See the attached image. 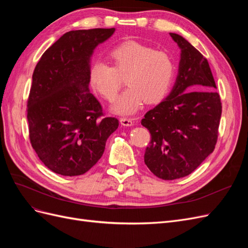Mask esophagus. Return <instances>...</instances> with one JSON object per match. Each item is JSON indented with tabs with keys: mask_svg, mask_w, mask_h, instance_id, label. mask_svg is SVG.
Instances as JSON below:
<instances>
[{
	"mask_svg": "<svg viewBox=\"0 0 248 248\" xmlns=\"http://www.w3.org/2000/svg\"><path fill=\"white\" fill-rule=\"evenodd\" d=\"M120 122L123 126H132L133 125V119L130 118H121L120 119Z\"/></svg>",
	"mask_w": 248,
	"mask_h": 248,
	"instance_id": "34e87169",
	"label": "esophagus"
}]
</instances>
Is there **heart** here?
<instances>
[{"label": "heart", "instance_id": "b5f03b06", "mask_svg": "<svg viewBox=\"0 0 248 248\" xmlns=\"http://www.w3.org/2000/svg\"><path fill=\"white\" fill-rule=\"evenodd\" d=\"M114 67L102 61L92 64L89 71L90 85L104 99L112 101L125 78L129 88L112 106V111L131 115L144 102L156 103L166 97L175 76V65L167 52L154 50L138 42H126L109 52Z\"/></svg>", "mask_w": 248, "mask_h": 248}]
</instances>
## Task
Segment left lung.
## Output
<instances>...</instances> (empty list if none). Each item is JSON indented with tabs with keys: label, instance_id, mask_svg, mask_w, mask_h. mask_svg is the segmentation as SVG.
I'll return each instance as SVG.
<instances>
[{
	"label": "left lung",
	"instance_id": "obj_1",
	"mask_svg": "<svg viewBox=\"0 0 248 248\" xmlns=\"http://www.w3.org/2000/svg\"><path fill=\"white\" fill-rule=\"evenodd\" d=\"M170 35L181 49L176 82L167 98L141 120L151 133L145 163L163 180L191 174L213 152L221 117L207 59L182 36Z\"/></svg>",
	"mask_w": 248,
	"mask_h": 248
}]
</instances>
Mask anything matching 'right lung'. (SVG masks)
Listing matches in <instances>:
<instances>
[{"label":"right lung","instance_id":"add662e5","mask_svg":"<svg viewBox=\"0 0 248 248\" xmlns=\"http://www.w3.org/2000/svg\"><path fill=\"white\" fill-rule=\"evenodd\" d=\"M115 28L65 33L37 63L28 99L30 140L39 159L62 176H79L97 163L116 118L103 117L89 90L91 57Z\"/></svg>","mask_w":248,"mask_h":248}]
</instances>
